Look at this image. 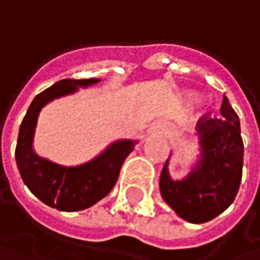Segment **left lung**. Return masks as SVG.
<instances>
[{"instance_id": "1", "label": "left lung", "mask_w": 260, "mask_h": 260, "mask_svg": "<svg viewBox=\"0 0 260 260\" xmlns=\"http://www.w3.org/2000/svg\"><path fill=\"white\" fill-rule=\"evenodd\" d=\"M200 159L182 181H172L167 162L159 189L166 203L189 223H206L224 212L235 200L242 178L244 144L239 117L228 98L220 116L205 114L197 122Z\"/></svg>"}]
</instances>
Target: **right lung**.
Returning <instances> with one entry per match:
<instances>
[{
  "label": "right lung",
  "mask_w": 260,
  "mask_h": 260,
  "mask_svg": "<svg viewBox=\"0 0 260 260\" xmlns=\"http://www.w3.org/2000/svg\"><path fill=\"white\" fill-rule=\"evenodd\" d=\"M98 81L68 78L55 82L34 98L19 128L15 156L21 178L37 199L58 211H81L104 199L116 185L122 164L135 144L132 140L116 141L93 161L77 167H63L34 153L32 137L40 110L52 99Z\"/></svg>",
  "instance_id": "right-lung-1"
}]
</instances>
